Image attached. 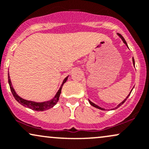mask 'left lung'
Listing matches in <instances>:
<instances>
[{
	"label": "left lung",
	"instance_id": "obj_1",
	"mask_svg": "<svg viewBox=\"0 0 149 149\" xmlns=\"http://www.w3.org/2000/svg\"><path fill=\"white\" fill-rule=\"evenodd\" d=\"M118 36H120V38H121V39H122V40H123V42H124V43H125V45L127 46V42H126V41H125V39H124V38H123V36H121V35H120V34L118 33ZM127 47H128V46H127ZM132 61H133V64H134V58H133V57H132ZM131 92H132V90H131ZM131 92H130V93H131ZM130 94H129V95H128V96H127V97H126V98H125V100H124L123 101V102H121V103H120V104H118V106H117V107H116L115 108V109H118V107H120V106H121V105H122V104H123L125 103V101H126V100H127V99L128 98V97H129V96H130ZM89 102H90V104H91V105H92V106H93V107H95V108H97V109H101V110H104V109H103V108H101V107H99V106H97V105H96V104H95L92 103V102H90V100H89Z\"/></svg>",
	"mask_w": 149,
	"mask_h": 149
}]
</instances>
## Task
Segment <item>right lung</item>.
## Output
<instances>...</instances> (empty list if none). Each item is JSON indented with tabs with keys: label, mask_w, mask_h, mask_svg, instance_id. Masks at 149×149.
<instances>
[{
	"label": "right lung",
	"mask_w": 149,
	"mask_h": 149,
	"mask_svg": "<svg viewBox=\"0 0 149 149\" xmlns=\"http://www.w3.org/2000/svg\"><path fill=\"white\" fill-rule=\"evenodd\" d=\"M67 78H68V76L64 80L62 84L61 85L60 88H59V90H58L57 94H56V95L54 96V97L52 99V100L47 101V102H31V101L24 100V99L21 98V97H19L18 95H17V93L15 92V90L13 89V85H12L11 80H10V76H9V73H8V83H9V85H10V90H11L12 93H13V96H14L15 100L17 101L19 103L21 104L22 105H23L24 107H28L31 109H33L34 111H42L47 110V109H50V108L54 107V106L57 103L58 100H59V96H60L61 88H62V86L63 85H64V83H66V80H67Z\"/></svg>",
	"instance_id": "1"
}]
</instances>
